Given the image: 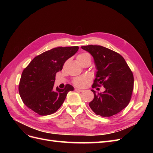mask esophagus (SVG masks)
I'll list each match as a JSON object with an SVG mask.
<instances>
[{
	"instance_id": "esophagus-1",
	"label": "esophagus",
	"mask_w": 153,
	"mask_h": 153,
	"mask_svg": "<svg viewBox=\"0 0 153 153\" xmlns=\"http://www.w3.org/2000/svg\"><path fill=\"white\" fill-rule=\"evenodd\" d=\"M75 90L76 91H78V92H84V90H82V89H77V88H76V89H75Z\"/></svg>"
}]
</instances>
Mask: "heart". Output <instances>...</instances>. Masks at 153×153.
I'll list each match as a JSON object with an SVG mask.
<instances>
[{"label": "heart", "instance_id": "obj_1", "mask_svg": "<svg viewBox=\"0 0 153 153\" xmlns=\"http://www.w3.org/2000/svg\"><path fill=\"white\" fill-rule=\"evenodd\" d=\"M89 58H91L90 55L86 52L80 53L76 56V59L79 63H81L82 61H84L87 59H89ZM91 79V78L90 76L85 75L75 77L73 79L72 82L73 84L76 87H84L88 84V83L90 82Z\"/></svg>", "mask_w": 153, "mask_h": 153}]
</instances>
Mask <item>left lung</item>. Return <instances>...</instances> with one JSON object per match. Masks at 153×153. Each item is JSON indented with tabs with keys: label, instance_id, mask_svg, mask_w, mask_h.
<instances>
[{
	"label": "left lung",
	"instance_id": "8db88e82",
	"mask_svg": "<svg viewBox=\"0 0 153 153\" xmlns=\"http://www.w3.org/2000/svg\"><path fill=\"white\" fill-rule=\"evenodd\" d=\"M94 57L96 78L92 88L103 86V93L93 92L94 99L89 106L96 114L110 117L126 107L131 98L134 78L133 73L122 55L100 45L81 47Z\"/></svg>",
	"mask_w": 153,
	"mask_h": 153
}]
</instances>
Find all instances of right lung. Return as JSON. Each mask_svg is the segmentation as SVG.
Listing matches in <instances>:
<instances>
[{
    "label": "right lung",
    "mask_w": 153,
    "mask_h": 153,
    "mask_svg": "<svg viewBox=\"0 0 153 153\" xmlns=\"http://www.w3.org/2000/svg\"><path fill=\"white\" fill-rule=\"evenodd\" d=\"M78 50L77 46L57 47L32 59L23 71L18 86L20 96L27 107L40 115L53 114L61 107L73 87L66 84L62 89H55V77Z\"/></svg>",
    "instance_id": "add662e5"
}]
</instances>
